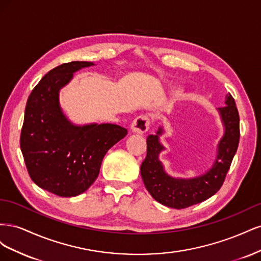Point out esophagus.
Wrapping results in <instances>:
<instances>
[{
  "label": "esophagus",
  "instance_id": "1",
  "mask_svg": "<svg viewBox=\"0 0 261 261\" xmlns=\"http://www.w3.org/2000/svg\"><path fill=\"white\" fill-rule=\"evenodd\" d=\"M149 125H150L149 118L145 115H140L133 121L130 128H132V132L136 134H145L149 128Z\"/></svg>",
  "mask_w": 261,
  "mask_h": 261
}]
</instances>
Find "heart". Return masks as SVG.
I'll return each instance as SVG.
<instances>
[{
  "label": "heart",
  "mask_w": 261,
  "mask_h": 261,
  "mask_svg": "<svg viewBox=\"0 0 261 261\" xmlns=\"http://www.w3.org/2000/svg\"><path fill=\"white\" fill-rule=\"evenodd\" d=\"M171 93H172V96H179V94L181 93V91L178 90V89H173L171 91Z\"/></svg>",
  "instance_id": "obj_1"
}]
</instances>
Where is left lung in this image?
I'll use <instances>...</instances> for the list:
<instances>
[{"label":"left lung","mask_w":261,"mask_h":261,"mask_svg":"<svg viewBox=\"0 0 261 261\" xmlns=\"http://www.w3.org/2000/svg\"><path fill=\"white\" fill-rule=\"evenodd\" d=\"M218 112L224 134L218 144L212 167L199 176L178 178L169 175L159 159L165 149L160 143L163 128L148 136L147 155L141 163L140 174L147 191L158 202L174 209L187 208L210 198L222 186L240 141V115L231 93L226 94L225 106L219 108Z\"/></svg>","instance_id":"8db88e82"}]
</instances>
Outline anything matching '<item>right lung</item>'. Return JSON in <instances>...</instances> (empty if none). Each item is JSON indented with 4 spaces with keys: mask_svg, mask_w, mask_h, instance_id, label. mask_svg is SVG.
Here are the masks:
<instances>
[{
    "mask_svg": "<svg viewBox=\"0 0 261 261\" xmlns=\"http://www.w3.org/2000/svg\"><path fill=\"white\" fill-rule=\"evenodd\" d=\"M92 65L75 61L51 69L27 100L20 134L23 160L35 184L61 197L86 192L98 177L108 150L127 134L110 123L75 125L63 113L60 90L75 72Z\"/></svg>",
    "mask_w": 261,
    "mask_h": 261,
    "instance_id": "right-lung-1",
    "label": "right lung"
}]
</instances>
